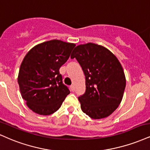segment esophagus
Listing matches in <instances>:
<instances>
[{
  "mask_svg": "<svg viewBox=\"0 0 150 150\" xmlns=\"http://www.w3.org/2000/svg\"><path fill=\"white\" fill-rule=\"evenodd\" d=\"M70 90H71L72 91H75V86H74V85H71V86H70Z\"/></svg>",
  "mask_w": 150,
  "mask_h": 150,
  "instance_id": "1",
  "label": "esophagus"
}]
</instances>
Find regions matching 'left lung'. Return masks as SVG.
I'll return each mask as SVG.
<instances>
[{"mask_svg":"<svg viewBox=\"0 0 150 150\" xmlns=\"http://www.w3.org/2000/svg\"><path fill=\"white\" fill-rule=\"evenodd\" d=\"M85 75L86 91L78 98L83 112L94 120L110 115L123 98L126 77L123 68L112 52L103 46L89 42L74 49Z\"/></svg>","mask_w":150,"mask_h":150,"instance_id":"8db88e82","label":"left lung"}]
</instances>
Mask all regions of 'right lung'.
Wrapping results in <instances>:
<instances>
[{
	"instance_id": "1",
	"label": "right lung",
	"mask_w": 150,
	"mask_h": 150,
	"mask_svg": "<svg viewBox=\"0 0 150 150\" xmlns=\"http://www.w3.org/2000/svg\"><path fill=\"white\" fill-rule=\"evenodd\" d=\"M75 46L74 43L52 40L33 47L23 58L18 84L21 97L34 112L52 114L70 93L63 84L59 69Z\"/></svg>"
}]
</instances>
